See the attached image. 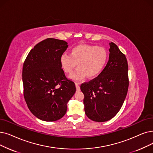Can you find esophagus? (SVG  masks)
<instances>
[{
    "label": "esophagus",
    "instance_id": "1",
    "mask_svg": "<svg viewBox=\"0 0 153 153\" xmlns=\"http://www.w3.org/2000/svg\"><path fill=\"white\" fill-rule=\"evenodd\" d=\"M75 85H76L77 91H80V86H79V83L76 82V83H75Z\"/></svg>",
    "mask_w": 153,
    "mask_h": 153
}]
</instances>
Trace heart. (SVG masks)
Returning a JSON list of instances; mask_svg holds the SVG:
<instances>
[{"mask_svg":"<svg viewBox=\"0 0 153 153\" xmlns=\"http://www.w3.org/2000/svg\"><path fill=\"white\" fill-rule=\"evenodd\" d=\"M108 53L102 47L81 44L71 50L70 55L65 54L60 58L62 70L67 74L77 70L71 76L73 80L79 81L87 76L94 78L100 74L107 62Z\"/></svg>","mask_w":153,"mask_h":153,"instance_id":"b5f03b06","label":"heart"}]
</instances>
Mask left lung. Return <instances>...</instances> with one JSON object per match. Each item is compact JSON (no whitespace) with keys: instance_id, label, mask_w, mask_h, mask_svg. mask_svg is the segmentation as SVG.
<instances>
[{"instance_id":"8db88e82","label":"left lung","mask_w":153,"mask_h":153,"mask_svg":"<svg viewBox=\"0 0 153 153\" xmlns=\"http://www.w3.org/2000/svg\"><path fill=\"white\" fill-rule=\"evenodd\" d=\"M108 62L97 77L81 85L85 113L92 121H108L121 108L127 95L128 64L125 55L113 42Z\"/></svg>"}]
</instances>
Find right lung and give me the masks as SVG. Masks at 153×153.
Listing matches in <instances>:
<instances>
[{
    "label": "right lung",
    "mask_w": 153,
    "mask_h": 153,
    "mask_svg": "<svg viewBox=\"0 0 153 153\" xmlns=\"http://www.w3.org/2000/svg\"><path fill=\"white\" fill-rule=\"evenodd\" d=\"M68 48L64 41L46 39L30 50L24 63L25 100L30 112L41 120L55 121L62 118L76 92L74 82L66 78L60 64Z\"/></svg>",
    "instance_id": "1"
}]
</instances>
